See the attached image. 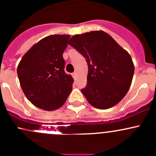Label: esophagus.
I'll return each mask as SVG.
<instances>
[{
	"label": "esophagus",
	"instance_id": "esophagus-1",
	"mask_svg": "<svg viewBox=\"0 0 156 156\" xmlns=\"http://www.w3.org/2000/svg\"><path fill=\"white\" fill-rule=\"evenodd\" d=\"M72 76H73V79H76V72H73V73H72Z\"/></svg>",
	"mask_w": 156,
	"mask_h": 156
}]
</instances>
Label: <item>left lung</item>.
<instances>
[{"instance_id":"1","label":"left lung","mask_w":156,"mask_h":156,"mask_svg":"<svg viewBox=\"0 0 156 156\" xmlns=\"http://www.w3.org/2000/svg\"><path fill=\"white\" fill-rule=\"evenodd\" d=\"M68 43L87 62V85L81 91L88 102L103 110L118 104L128 92L134 75L128 52L102 30L76 34Z\"/></svg>"}]
</instances>
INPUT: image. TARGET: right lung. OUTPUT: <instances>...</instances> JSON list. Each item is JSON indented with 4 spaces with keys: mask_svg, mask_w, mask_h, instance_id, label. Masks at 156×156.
Masks as SVG:
<instances>
[{
    "mask_svg": "<svg viewBox=\"0 0 156 156\" xmlns=\"http://www.w3.org/2000/svg\"><path fill=\"white\" fill-rule=\"evenodd\" d=\"M70 35H50L40 41L22 57L17 68L27 98L42 110L62 107L72 91L73 80L65 72L63 52Z\"/></svg>",
    "mask_w": 156,
    "mask_h": 156,
    "instance_id": "1",
    "label": "right lung"
}]
</instances>
